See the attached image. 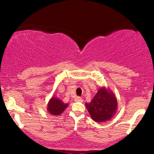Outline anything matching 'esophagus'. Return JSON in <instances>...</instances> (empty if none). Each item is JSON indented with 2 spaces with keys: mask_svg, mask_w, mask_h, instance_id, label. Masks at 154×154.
<instances>
[{
  "mask_svg": "<svg viewBox=\"0 0 154 154\" xmlns=\"http://www.w3.org/2000/svg\"><path fill=\"white\" fill-rule=\"evenodd\" d=\"M75 102H83V99L82 98H81L80 97H75Z\"/></svg>",
  "mask_w": 154,
  "mask_h": 154,
  "instance_id": "34e87169",
  "label": "esophagus"
}]
</instances>
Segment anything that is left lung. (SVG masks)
Masks as SVG:
<instances>
[{
  "label": "left lung",
  "instance_id": "obj_1",
  "mask_svg": "<svg viewBox=\"0 0 154 154\" xmlns=\"http://www.w3.org/2000/svg\"><path fill=\"white\" fill-rule=\"evenodd\" d=\"M86 108L93 120L103 122L110 120L117 112V99L113 92L109 88L103 87L89 103L85 104Z\"/></svg>",
  "mask_w": 154,
  "mask_h": 154
}]
</instances>
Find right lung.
Instances as JSON below:
<instances>
[{"instance_id":"right-lung-1","label":"right lung","mask_w":154,"mask_h":154,"mask_svg":"<svg viewBox=\"0 0 154 154\" xmlns=\"http://www.w3.org/2000/svg\"><path fill=\"white\" fill-rule=\"evenodd\" d=\"M69 104H65L56 97H52L49 100L47 106L48 112L51 115L59 116L68 106Z\"/></svg>"}]
</instances>
